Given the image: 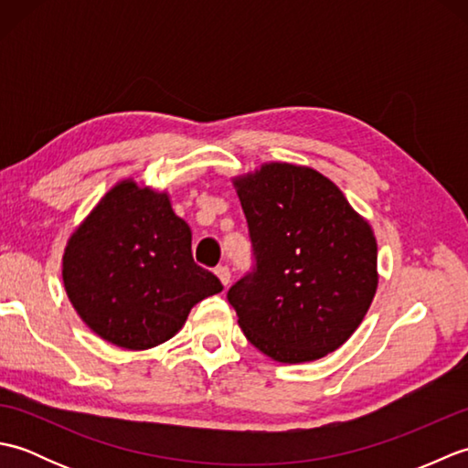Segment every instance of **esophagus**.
I'll list each match as a JSON object with an SVG mask.
<instances>
[{"label":"esophagus","instance_id":"34e87169","mask_svg":"<svg viewBox=\"0 0 468 468\" xmlns=\"http://www.w3.org/2000/svg\"><path fill=\"white\" fill-rule=\"evenodd\" d=\"M215 275L218 277V280H221V283L227 287L229 283H231V271H229V267L227 265H218L217 270H215Z\"/></svg>","mask_w":468,"mask_h":468}]
</instances>
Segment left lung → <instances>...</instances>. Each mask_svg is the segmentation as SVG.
Instances as JSON below:
<instances>
[{
    "instance_id": "left-lung-1",
    "label": "left lung",
    "mask_w": 468,
    "mask_h": 468,
    "mask_svg": "<svg viewBox=\"0 0 468 468\" xmlns=\"http://www.w3.org/2000/svg\"><path fill=\"white\" fill-rule=\"evenodd\" d=\"M231 181L257 257L227 293L237 322L275 362L320 360L370 310L380 280L372 225L312 166L263 163Z\"/></svg>"
}]
</instances>
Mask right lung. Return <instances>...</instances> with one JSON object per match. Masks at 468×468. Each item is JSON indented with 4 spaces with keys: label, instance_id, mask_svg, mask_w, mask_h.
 Segmentation results:
<instances>
[{
    "label": "right lung",
    "instance_id": "add662e5",
    "mask_svg": "<svg viewBox=\"0 0 468 468\" xmlns=\"http://www.w3.org/2000/svg\"><path fill=\"white\" fill-rule=\"evenodd\" d=\"M193 233L171 195L118 181L68 237L62 280L69 303L90 330L122 350H151L185 325L193 307L221 293L198 267Z\"/></svg>",
    "mask_w": 468,
    "mask_h": 468
}]
</instances>
